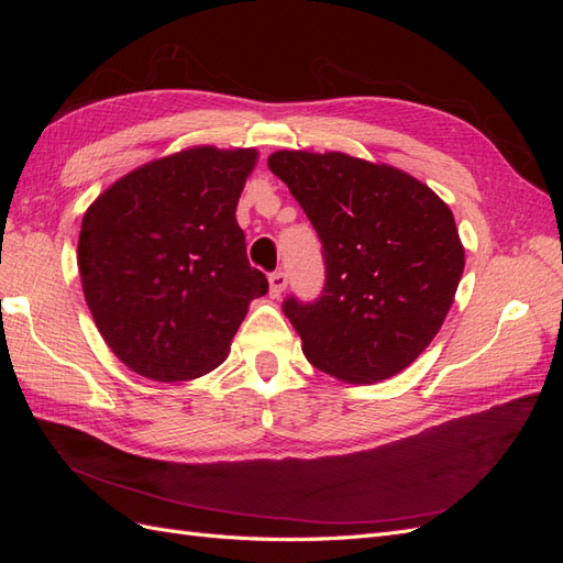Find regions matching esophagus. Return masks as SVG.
Returning <instances> with one entry per match:
<instances>
[{
  "label": "esophagus",
  "mask_w": 563,
  "mask_h": 563,
  "mask_svg": "<svg viewBox=\"0 0 563 563\" xmlns=\"http://www.w3.org/2000/svg\"><path fill=\"white\" fill-rule=\"evenodd\" d=\"M286 288V275L279 269V272H272L269 275V296L272 298H279L284 294Z\"/></svg>",
  "instance_id": "obj_1"
}]
</instances>
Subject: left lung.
Returning a JSON list of instances; mask_svg holds the SVG:
<instances>
[{
	"label": "left lung",
	"mask_w": 563,
	"mask_h": 563,
	"mask_svg": "<svg viewBox=\"0 0 563 563\" xmlns=\"http://www.w3.org/2000/svg\"><path fill=\"white\" fill-rule=\"evenodd\" d=\"M267 166L308 213L327 263L317 302H284L305 356L343 383L397 376L432 343L463 277L449 203L401 168L345 152L279 150Z\"/></svg>",
	"instance_id": "1"
}]
</instances>
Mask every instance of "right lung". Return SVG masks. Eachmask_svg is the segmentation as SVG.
Instances as JSON below:
<instances>
[{
  "label": "right lung",
  "instance_id": "obj_1",
  "mask_svg": "<svg viewBox=\"0 0 563 563\" xmlns=\"http://www.w3.org/2000/svg\"><path fill=\"white\" fill-rule=\"evenodd\" d=\"M258 150L195 145L114 180L84 213V298L117 360L143 378L183 383L225 362L253 298L236 201Z\"/></svg>",
  "mask_w": 563,
  "mask_h": 563
}]
</instances>
